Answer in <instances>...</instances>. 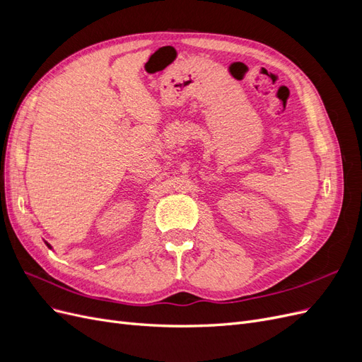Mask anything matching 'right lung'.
Returning <instances> with one entry per match:
<instances>
[{"instance_id": "obj_1", "label": "right lung", "mask_w": 362, "mask_h": 362, "mask_svg": "<svg viewBox=\"0 0 362 362\" xmlns=\"http://www.w3.org/2000/svg\"><path fill=\"white\" fill-rule=\"evenodd\" d=\"M45 245H47V246H48V247H49V249H52V246H51V245H49V243H48V242H45Z\"/></svg>"}]
</instances>
